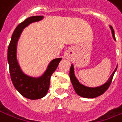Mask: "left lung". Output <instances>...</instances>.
<instances>
[{
    "label": "left lung",
    "instance_id": "left-lung-1",
    "mask_svg": "<svg viewBox=\"0 0 122 122\" xmlns=\"http://www.w3.org/2000/svg\"><path fill=\"white\" fill-rule=\"evenodd\" d=\"M111 32H112V34H113V37L114 40H116V37H115V34H114V30H113V27L111 26ZM117 67L114 70L113 74H111V77L109 78L108 81L105 84H104L102 86L96 87V88H89V87H86V86L81 84L77 80V78H76L75 75H74L73 65H71V67H70L69 77H70L71 82L72 83V85L74 86V90L79 96H80L82 97H84V98H95L97 97H99L100 95H103V93L109 88L110 84H111L112 80H113L114 74H115L116 69H117Z\"/></svg>",
    "mask_w": 122,
    "mask_h": 122
}]
</instances>
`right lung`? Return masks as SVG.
Instances as JSON below:
<instances>
[{
  "label": "right lung",
  "instance_id": "1",
  "mask_svg": "<svg viewBox=\"0 0 122 122\" xmlns=\"http://www.w3.org/2000/svg\"><path fill=\"white\" fill-rule=\"evenodd\" d=\"M43 18L42 15L28 17L20 23L13 33L7 53V59L9 66V72L11 80L19 93L29 99H38L44 97L47 93L50 86V79L56 70L61 59H55L50 63L48 69L40 78H33L23 74L19 67L16 58L17 43L23 28L30 23L40 21Z\"/></svg>",
  "mask_w": 122,
  "mask_h": 122
}]
</instances>
